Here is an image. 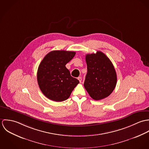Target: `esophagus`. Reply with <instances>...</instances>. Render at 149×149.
Returning <instances> with one entry per match:
<instances>
[{
	"mask_svg": "<svg viewBox=\"0 0 149 149\" xmlns=\"http://www.w3.org/2000/svg\"><path fill=\"white\" fill-rule=\"evenodd\" d=\"M78 80H79L80 83H81V81H82V79H81V77H78Z\"/></svg>",
	"mask_w": 149,
	"mask_h": 149,
	"instance_id": "1",
	"label": "esophagus"
}]
</instances>
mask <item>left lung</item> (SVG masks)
I'll return each mask as SVG.
<instances>
[{
	"label": "left lung",
	"instance_id": "8db88e82",
	"mask_svg": "<svg viewBox=\"0 0 149 149\" xmlns=\"http://www.w3.org/2000/svg\"><path fill=\"white\" fill-rule=\"evenodd\" d=\"M85 60L87 74L84 85L89 96L95 100L108 97L114 90L117 76L110 60L103 52L88 54Z\"/></svg>",
	"mask_w": 149,
	"mask_h": 149
}]
</instances>
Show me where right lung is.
<instances>
[{
  "instance_id": "obj_1",
  "label": "right lung",
  "mask_w": 149,
  "mask_h": 149,
  "mask_svg": "<svg viewBox=\"0 0 149 149\" xmlns=\"http://www.w3.org/2000/svg\"><path fill=\"white\" fill-rule=\"evenodd\" d=\"M76 52L53 50L47 53L40 64L37 81L43 94L54 102L69 98L79 81L71 76L65 65L75 56Z\"/></svg>"
}]
</instances>
